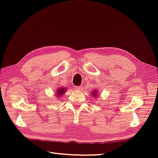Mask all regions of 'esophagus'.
Instances as JSON below:
<instances>
[{
  "instance_id": "1",
  "label": "esophagus",
  "mask_w": 158,
  "mask_h": 158,
  "mask_svg": "<svg viewBox=\"0 0 158 158\" xmlns=\"http://www.w3.org/2000/svg\"><path fill=\"white\" fill-rule=\"evenodd\" d=\"M74 89L76 90H81L82 89V85H78V86H75Z\"/></svg>"
}]
</instances>
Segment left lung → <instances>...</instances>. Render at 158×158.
<instances>
[{
  "instance_id": "obj_1",
  "label": "left lung",
  "mask_w": 158,
  "mask_h": 158,
  "mask_svg": "<svg viewBox=\"0 0 158 158\" xmlns=\"http://www.w3.org/2000/svg\"><path fill=\"white\" fill-rule=\"evenodd\" d=\"M91 94H92V95L93 97L96 98V96H98V92L97 89H94V90H92V92Z\"/></svg>"
}]
</instances>
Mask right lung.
<instances>
[{
	"instance_id": "1",
	"label": "right lung",
	"mask_w": 158,
	"mask_h": 158,
	"mask_svg": "<svg viewBox=\"0 0 158 158\" xmlns=\"http://www.w3.org/2000/svg\"><path fill=\"white\" fill-rule=\"evenodd\" d=\"M66 88L64 87H60V88H59L58 89H57L56 90V98H60L62 97V95H64V94L65 93V92L66 91Z\"/></svg>"
}]
</instances>
